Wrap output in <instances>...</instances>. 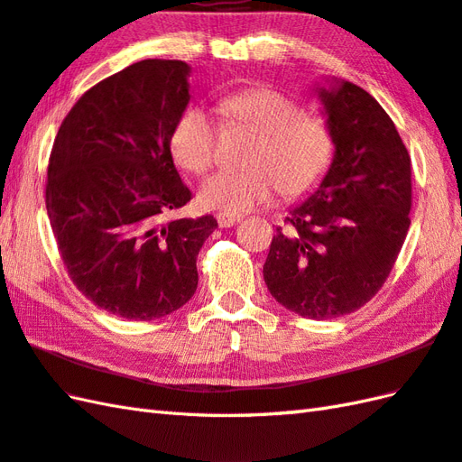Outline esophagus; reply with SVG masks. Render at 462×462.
<instances>
[{"label": "esophagus", "mask_w": 462, "mask_h": 462, "mask_svg": "<svg viewBox=\"0 0 462 462\" xmlns=\"http://www.w3.org/2000/svg\"><path fill=\"white\" fill-rule=\"evenodd\" d=\"M217 220H218V226L220 228H230V226H236V224L240 222V217H232V214L220 212L218 217H217Z\"/></svg>", "instance_id": "esophagus-1"}]
</instances>
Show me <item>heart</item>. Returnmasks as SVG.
I'll return each mask as SVG.
<instances>
[{
  "label": "heart",
  "mask_w": 462,
  "mask_h": 462,
  "mask_svg": "<svg viewBox=\"0 0 462 462\" xmlns=\"http://www.w3.org/2000/svg\"><path fill=\"white\" fill-rule=\"evenodd\" d=\"M228 124L257 134L238 173H217L200 187V205L224 214H245L265 205L277 190L285 199L310 195L335 159V135L317 116L272 86L236 90L220 100ZM218 130L200 108H187L171 132V153L192 173H207L217 161Z\"/></svg>",
  "instance_id": "b5f03b06"
}]
</instances>
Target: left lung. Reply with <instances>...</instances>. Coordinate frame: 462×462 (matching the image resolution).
<instances>
[{
  "mask_svg": "<svg viewBox=\"0 0 462 462\" xmlns=\"http://www.w3.org/2000/svg\"><path fill=\"white\" fill-rule=\"evenodd\" d=\"M335 135L327 177L289 210L263 263L277 303L325 320L366 305L410 230L411 159L392 117L352 82L319 90Z\"/></svg>",
  "mask_w": 462,
  "mask_h": 462,
  "instance_id": "1",
  "label": "left lung"
}]
</instances>
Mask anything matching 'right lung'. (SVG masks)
Wrapping results in <instances>:
<instances>
[{
  "label": "right lung",
  "mask_w": 462,
  "mask_h": 462,
  "mask_svg": "<svg viewBox=\"0 0 462 462\" xmlns=\"http://www.w3.org/2000/svg\"><path fill=\"white\" fill-rule=\"evenodd\" d=\"M182 60H139L86 90L64 117L45 202L64 267L84 297L127 320L171 315L195 295L197 255L218 228L185 207L171 132L190 100Z\"/></svg>",
  "instance_id": "add662e5"
}]
</instances>
